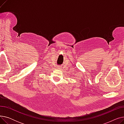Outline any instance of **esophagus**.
<instances>
[{
	"label": "esophagus",
	"instance_id": "1",
	"mask_svg": "<svg viewBox=\"0 0 124 124\" xmlns=\"http://www.w3.org/2000/svg\"><path fill=\"white\" fill-rule=\"evenodd\" d=\"M58 69H60V67H58Z\"/></svg>",
	"mask_w": 124,
	"mask_h": 124
}]
</instances>
